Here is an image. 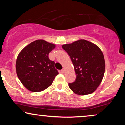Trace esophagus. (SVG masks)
<instances>
[{
  "label": "esophagus",
  "mask_w": 125,
  "mask_h": 125,
  "mask_svg": "<svg viewBox=\"0 0 125 125\" xmlns=\"http://www.w3.org/2000/svg\"><path fill=\"white\" fill-rule=\"evenodd\" d=\"M61 72H62L63 73H64L65 72V69L64 68H63V69H62V71H61Z\"/></svg>",
  "instance_id": "34e87169"
}]
</instances>
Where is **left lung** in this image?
I'll return each mask as SVG.
<instances>
[{
	"mask_svg": "<svg viewBox=\"0 0 125 125\" xmlns=\"http://www.w3.org/2000/svg\"><path fill=\"white\" fill-rule=\"evenodd\" d=\"M71 59L76 79L69 87L76 94L86 95L96 90L104 75L105 62L98 46L85 40H79L62 46Z\"/></svg>",
	"mask_w": 125,
	"mask_h": 125,
	"instance_id": "8db88e82",
	"label": "left lung"
}]
</instances>
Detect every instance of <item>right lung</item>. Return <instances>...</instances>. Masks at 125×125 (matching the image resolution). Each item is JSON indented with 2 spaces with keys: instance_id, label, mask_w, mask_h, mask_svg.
I'll use <instances>...</instances> for the list:
<instances>
[{
  "instance_id": "right-lung-1",
  "label": "right lung",
  "mask_w": 125,
  "mask_h": 125,
  "mask_svg": "<svg viewBox=\"0 0 125 125\" xmlns=\"http://www.w3.org/2000/svg\"><path fill=\"white\" fill-rule=\"evenodd\" d=\"M56 47L43 40H37L25 47L16 61L18 77L25 88L31 92H41L52 84L58 72L54 62L48 54Z\"/></svg>"
}]
</instances>
